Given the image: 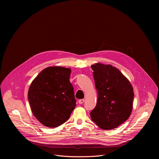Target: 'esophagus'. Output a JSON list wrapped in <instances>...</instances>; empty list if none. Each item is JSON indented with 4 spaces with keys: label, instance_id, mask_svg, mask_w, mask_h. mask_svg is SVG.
Masks as SVG:
<instances>
[{
    "label": "esophagus",
    "instance_id": "esophagus-1",
    "mask_svg": "<svg viewBox=\"0 0 159 159\" xmlns=\"http://www.w3.org/2000/svg\"><path fill=\"white\" fill-rule=\"evenodd\" d=\"M84 101H85L84 99H80V100H78V103H79L80 104H83V103L84 102Z\"/></svg>",
    "mask_w": 159,
    "mask_h": 159
}]
</instances>
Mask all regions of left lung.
<instances>
[{
    "label": "left lung",
    "instance_id": "obj_1",
    "mask_svg": "<svg viewBox=\"0 0 159 159\" xmlns=\"http://www.w3.org/2000/svg\"><path fill=\"white\" fill-rule=\"evenodd\" d=\"M98 93L91 119L101 129L111 130L130 117L134 89L129 80L115 67L97 63L91 66Z\"/></svg>",
    "mask_w": 159,
    "mask_h": 159
}]
</instances>
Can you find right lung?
Returning <instances> with one entry per match:
<instances>
[{
	"mask_svg": "<svg viewBox=\"0 0 159 159\" xmlns=\"http://www.w3.org/2000/svg\"><path fill=\"white\" fill-rule=\"evenodd\" d=\"M70 73V68L49 67L30 86L28 99L32 113L46 127H57L66 122L76 107Z\"/></svg>",
	"mask_w": 159,
	"mask_h": 159,
	"instance_id": "obj_1",
	"label": "right lung"
}]
</instances>
